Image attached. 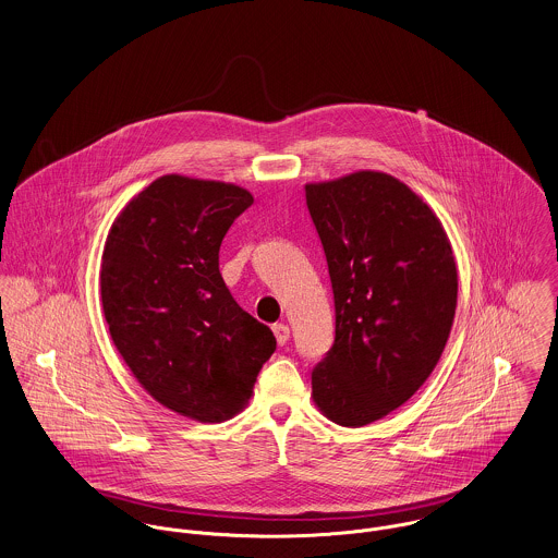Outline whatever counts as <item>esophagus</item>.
Here are the masks:
<instances>
[{
  "mask_svg": "<svg viewBox=\"0 0 558 558\" xmlns=\"http://www.w3.org/2000/svg\"><path fill=\"white\" fill-rule=\"evenodd\" d=\"M271 329H274V336H276L278 344H280V347L287 344V340H289V336H291V329H289L284 323H276Z\"/></svg>",
  "mask_w": 558,
  "mask_h": 558,
  "instance_id": "34e87169",
  "label": "esophagus"
}]
</instances>
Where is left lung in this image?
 Masks as SVG:
<instances>
[{
  "label": "left lung",
  "mask_w": 558,
  "mask_h": 558,
  "mask_svg": "<svg viewBox=\"0 0 558 558\" xmlns=\"http://www.w3.org/2000/svg\"><path fill=\"white\" fill-rule=\"evenodd\" d=\"M306 203L336 308V340L312 371V398L327 420L360 428L433 374L453 325L456 260L433 209L387 173L306 184Z\"/></svg>",
  "instance_id": "obj_1"
}]
</instances>
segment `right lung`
Listing matches in <instances>:
<instances>
[{"label": "right lung", "mask_w": 558, "mask_h": 558, "mask_svg": "<svg viewBox=\"0 0 558 558\" xmlns=\"http://www.w3.org/2000/svg\"><path fill=\"white\" fill-rule=\"evenodd\" d=\"M252 201L235 184L162 175L120 211L102 252L113 344L151 398L203 424L238 415L276 351L271 329L240 308L218 267Z\"/></svg>", "instance_id": "1"}]
</instances>
